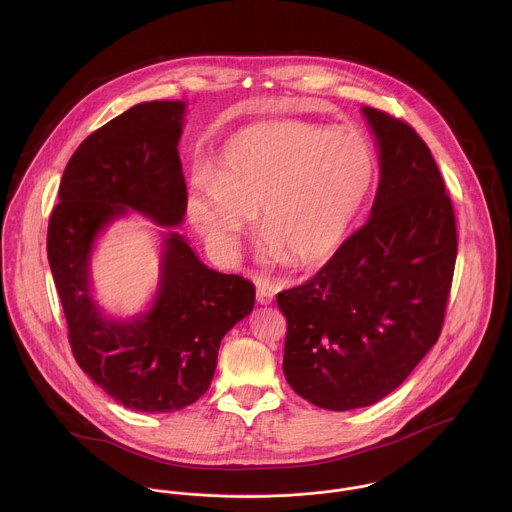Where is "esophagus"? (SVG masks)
I'll use <instances>...</instances> for the list:
<instances>
[{
	"instance_id": "34e87169",
	"label": "esophagus",
	"mask_w": 512,
	"mask_h": 512,
	"mask_svg": "<svg viewBox=\"0 0 512 512\" xmlns=\"http://www.w3.org/2000/svg\"><path fill=\"white\" fill-rule=\"evenodd\" d=\"M274 286L268 280H258L256 284V299L260 305H270L274 301Z\"/></svg>"
}]
</instances>
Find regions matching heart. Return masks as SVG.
I'll return each mask as SVG.
<instances>
[{"instance_id":"obj_1","label":"heart","mask_w":512,"mask_h":512,"mask_svg":"<svg viewBox=\"0 0 512 512\" xmlns=\"http://www.w3.org/2000/svg\"><path fill=\"white\" fill-rule=\"evenodd\" d=\"M376 177V155L353 128L274 120L238 132L213 175L191 185L197 230L224 254L240 248L260 213L272 260L315 264L345 242Z\"/></svg>"}]
</instances>
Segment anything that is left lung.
I'll return each instance as SVG.
<instances>
[{"instance_id":"obj_1","label":"left lung","mask_w":512,"mask_h":512,"mask_svg":"<svg viewBox=\"0 0 512 512\" xmlns=\"http://www.w3.org/2000/svg\"><path fill=\"white\" fill-rule=\"evenodd\" d=\"M380 183L363 228L305 284L278 293L284 374L335 412L376 404L436 345L457 258V228L436 159L416 130L363 106Z\"/></svg>"}]
</instances>
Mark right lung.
<instances>
[{
  "mask_svg": "<svg viewBox=\"0 0 512 512\" xmlns=\"http://www.w3.org/2000/svg\"><path fill=\"white\" fill-rule=\"evenodd\" d=\"M185 102L132 106L74 151L47 230V256L78 366L122 406L175 412L211 386L222 337L244 319L256 290L236 274L207 268L169 228L151 309L118 321L90 295V254L102 228L136 211L179 226L187 185L177 144Z\"/></svg>",
  "mask_w": 512,
  "mask_h": 512,
  "instance_id": "obj_1",
  "label": "right lung"
}]
</instances>
